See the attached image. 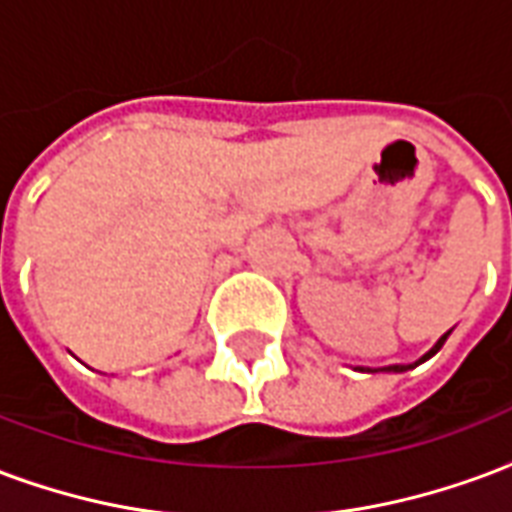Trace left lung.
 <instances>
[{"instance_id": "8db88e82", "label": "left lung", "mask_w": 512, "mask_h": 512, "mask_svg": "<svg viewBox=\"0 0 512 512\" xmlns=\"http://www.w3.org/2000/svg\"><path fill=\"white\" fill-rule=\"evenodd\" d=\"M448 336H450V331L445 333V336H439L437 344H434V347H431V350L426 352V355H423V358H420V361L407 363V366H404V363H393V366H385V369H380V372H407V369H415V366H420V363H423V361H429L431 355H437L439 347H442V344H445V339H448ZM366 372H372V369H366Z\"/></svg>"}]
</instances>
